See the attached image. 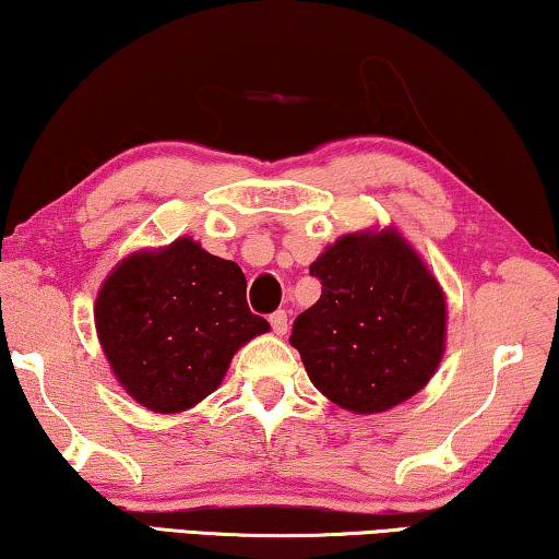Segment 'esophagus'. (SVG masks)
<instances>
[{
    "mask_svg": "<svg viewBox=\"0 0 559 559\" xmlns=\"http://www.w3.org/2000/svg\"><path fill=\"white\" fill-rule=\"evenodd\" d=\"M270 324H272V330H274V334H287V312L285 309H277V312H274L272 317H270Z\"/></svg>",
    "mask_w": 559,
    "mask_h": 559,
    "instance_id": "esophagus-1",
    "label": "esophagus"
}]
</instances>
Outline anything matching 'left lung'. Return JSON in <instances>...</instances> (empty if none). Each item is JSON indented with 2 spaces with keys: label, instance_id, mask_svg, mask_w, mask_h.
<instances>
[{
  "label": "left lung",
  "instance_id": "obj_1",
  "mask_svg": "<svg viewBox=\"0 0 559 559\" xmlns=\"http://www.w3.org/2000/svg\"><path fill=\"white\" fill-rule=\"evenodd\" d=\"M309 274L322 295L295 320L289 345L324 397L374 415L432 380L448 342V299L397 227L347 231Z\"/></svg>",
  "mask_w": 559,
  "mask_h": 559
}]
</instances>
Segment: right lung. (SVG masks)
<instances>
[{
	"label": "right lung",
	"mask_w": 559,
	"mask_h": 559,
	"mask_svg": "<svg viewBox=\"0 0 559 559\" xmlns=\"http://www.w3.org/2000/svg\"><path fill=\"white\" fill-rule=\"evenodd\" d=\"M94 328L119 388L177 415L217 390L237 349L270 322L247 307L239 264L177 237L117 262L97 292Z\"/></svg>",
	"instance_id": "1"
}]
</instances>
